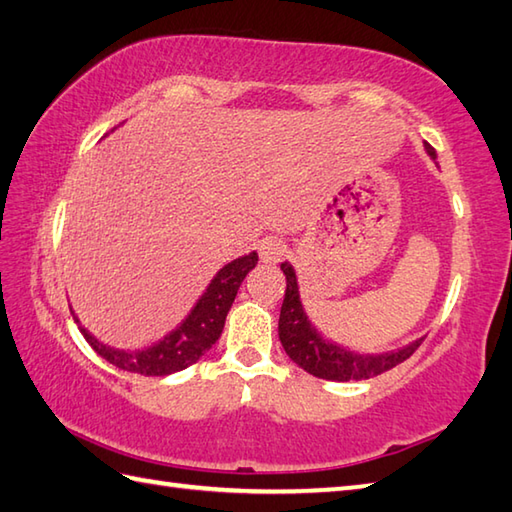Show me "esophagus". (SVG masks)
I'll use <instances>...</instances> for the list:
<instances>
[{
	"label": "esophagus",
	"mask_w": 512,
	"mask_h": 512,
	"mask_svg": "<svg viewBox=\"0 0 512 512\" xmlns=\"http://www.w3.org/2000/svg\"><path fill=\"white\" fill-rule=\"evenodd\" d=\"M286 255V246L279 242V239H264L259 244V257H262L264 264H277L281 257Z\"/></svg>",
	"instance_id": "1"
}]
</instances>
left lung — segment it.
<instances>
[{
  "instance_id": "8db88e82",
  "label": "left lung",
  "mask_w": 512,
  "mask_h": 512,
  "mask_svg": "<svg viewBox=\"0 0 512 512\" xmlns=\"http://www.w3.org/2000/svg\"><path fill=\"white\" fill-rule=\"evenodd\" d=\"M431 158H436V149L427 145ZM281 270L286 275V297L281 303L279 314V341L284 345L286 354L308 374L325 378V380H363L372 378L383 372H389L391 367L400 365L402 361L418 350L422 339L409 343L398 352L387 354H356L345 350V347L325 341L310 323L303 303L299 299V284L295 268L288 262L281 264Z\"/></svg>"
}]
</instances>
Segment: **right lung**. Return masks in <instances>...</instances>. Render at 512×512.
I'll return each instance as SVG.
<instances>
[{"mask_svg": "<svg viewBox=\"0 0 512 512\" xmlns=\"http://www.w3.org/2000/svg\"><path fill=\"white\" fill-rule=\"evenodd\" d=\"M255 264L257 253L244 255L226 264L213 277L189 317L180 323V328L169 332L156 345L145 347V350H114V347L96 341L83 325H79V330L96 354L103 356L107 363L116 365L118 369H125V372L140 376H167L180 372V369H187L195 361H200V356L209 352L215 341L220 339L226 314L233 306L237 290L242 286L244 277L255 268ZM74 321L79 323V319Z\"/></svg>", "mask_w": 512, "mask_h": 512, "instance_id": "obj_1", "label": "right lung"}]
</instances>
